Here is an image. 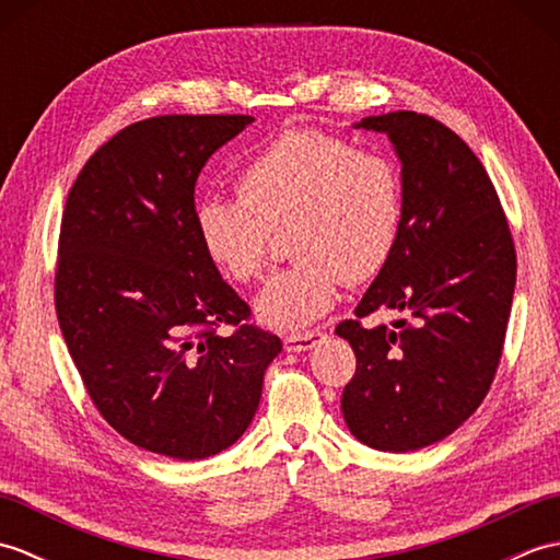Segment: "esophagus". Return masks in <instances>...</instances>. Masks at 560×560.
<instances>
[{"mask_svg":"<svg viewBox=\"0 0 560 560\" xmlns=\"http://www.w3.org/2000/svg\"><path fill=\"white\" fill-rule=\"evenodd\" d=\"M325 337L323 329H311V331H299V335H287L283 337V349L287 351H307L313 349L315 343Z\"/></svg>","mask_w":560,"mask_h":560,"instance_id":"1","label":"esophagus"}]
</instances>
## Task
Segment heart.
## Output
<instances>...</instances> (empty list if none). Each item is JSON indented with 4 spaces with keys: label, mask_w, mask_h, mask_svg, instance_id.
Masks as SVG:
<instances>
[{
    "label": "heart",
    "mask_w": 560,
    "mask_h": 560,
    "mask_svg": "<svg viewBox=\"0 0 560 560\" xmlns=\"http://www.w3.org/2000/svg\"><path fill=\"white\" fill-rule=\"evenodd\" d=\"M233 187L237 199L197 201L195 229L207 257L241 287L265 277L273 235L287 231L293 261L257 299L269 327L313 325L337 305L343 281H373L395 255L404 180L383 153L289 129L237 168Z\"/></svg>",
    "instance_id": "obj_1"
}]
</instances>
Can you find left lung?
I'll return each instance as SVG.
<instances>
[{"instance_id": "obj_1", "label": "left lung", "mask_w": 560, "mask_h": 560, "mask_svg": "<svg viewBox=\"0 0 560 560\" xmlns=\"http://www.w3.org/2000/svg\"><path fill=\"white\" fill-rule=\"evenodd\" d=\"M359 127L395 144L404 223L355 317L335 329L355 353L341 411L363 445L411 452L457 431L489 395L513 305L515 243L489 173L450 127L413 110ZM377 310H404L412 323L365 328L362 317Z\"/></svg>"}]
</instances>
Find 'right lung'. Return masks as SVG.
Instances as JSON below:
<instances>
[{"label":"right lung","instance_id":"add662e5","mask_svg":"<svg viewBox=\"0 0 560 560\" xmlns=\"http://www.w3.org/2000/svg\"><path fill=\"white\" fill-rule=\"evenodd\" d=\"M249 115H159L120 129L69 189L55 311L91 401L137 447L205 459L253 421L281 339L247 325L195 229L205 163ZM231 324L229 338L215 329Z\"/></svg>","mask_w":560,"mask_h":560}]
</instances>
